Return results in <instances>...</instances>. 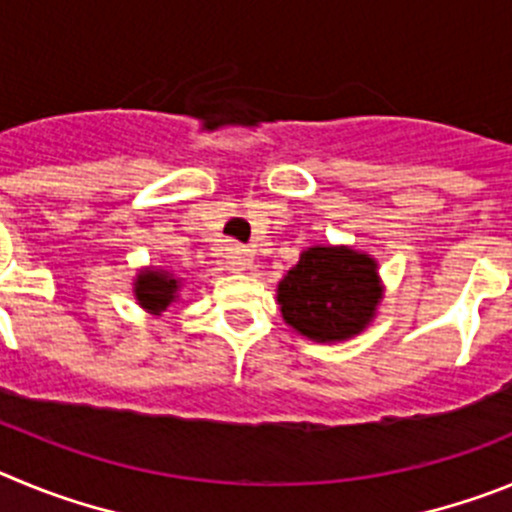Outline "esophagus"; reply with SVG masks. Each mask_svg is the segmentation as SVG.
Wrapping results in <instances>:
<instances>
[{
	"mask_svg": "<svg viewBox=\"0 0 512 512\" xmlns=\"http://www.w3.org/2000/svg\"><path fill=\"white\" fill-rule=\"evenodd\" d=\"M252 262H255V257H252V250H247V247H229L227 252V265L229 270H247V267H252Z\"/></svg>",
	"mask_w": 512,
	"mask_h": 512,
	"instance_id": "esophagus-1",
	"label": "esophagus"
}]
</instances>
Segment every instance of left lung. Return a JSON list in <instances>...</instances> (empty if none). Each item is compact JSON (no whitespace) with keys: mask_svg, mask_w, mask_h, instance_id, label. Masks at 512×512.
Returning a JSON list of instances; mask_svg holds the SVG:
<instances>
[{"mask_svg":"<svg viewBox=\"0 0 512 512\" xmlns=\"http://www.w3.org/2000/svg\"><path fill=\"white\" fill-rule=\"evenodd\" d=\"M280 316L316 344L354 339L375 321L385 285L377 260L349 245H311L280 278Z\"/></svg>","mask_w":512,"mask_h":512,"instance_id":"obj_1","label":"left lung"}]
</instances>
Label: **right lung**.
Segmentation results:
<instances>
[{"label": "right lung", "mask_w": 512, "mask_h": 512, "mask_svg": "<svg viewBox=\"0 0 512 512\" xmlns=\"http://www.w3.org/2000/svg\"><path fill=\"white\" fill-rule=\"evenodd\" d=\"M181 293L183 278H178L173 270H165V267L147 265L137 270L135 280H132V296L140 303V308H145L153 316H163L165 308L173 306L181 298Z\"/></svg>", "instance_id": "obj_1"}]
</instances>
